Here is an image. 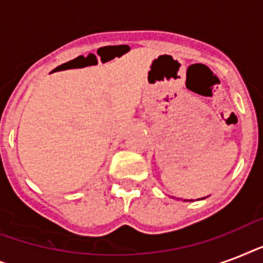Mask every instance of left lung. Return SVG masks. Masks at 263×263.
Returning a JSON list of instances; mask_svg holds the SVG:
<instances>
[{
    "mask_svg": "<svg viewBox=\"0 0 263 263\" xmlns=\"http://www.w3.org/2000/svg\"><path fill=\"white\" fill-rule=\"evenodd\" d=\"M184 200H185V199H184Z\"/></svg>",
    "mask_w": 263,
    "mask_h": 263,
    "instance_id": "left-lung-1",
    "label": "left lung"
}]
</instances>
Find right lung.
Listing matches in <instances>:
<instances>
[{
  "label": "right lung",
  "mask_w": 263,
  "mask_h": 263,
  "mask_svg": "<svg viewBox=\"0 0 263 263\" xmlns=\"http://www.w3.org/2000/svg\"><path fill=\"white\" fill-rule=\"evenodd\" d=\"M63 65H65V64H63ZM63 65H60L59 69H63ZM55 69H57V68H55Z\"/></svg>",
  "instance_id": "add662e5"
}]
</instances>
